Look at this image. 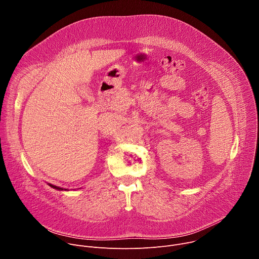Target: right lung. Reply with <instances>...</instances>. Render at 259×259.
<instances>
[{
    "instance_id": "right-lung-1",
    "label": "right lung",
    "mask_w": 259,
    "mask_h": 259,
    "mask_svg": "<svg viewBox=\"0 0 259 259\" xmlns=\"http://www.w3.org/2000/svg\"><path fill=\"white\" fill-rule=\"evenodd\" d=\"M49 186L51 187V188H53V189H55V190H58V191H67V190H65V189H62V188H59V187H56V186H53V184H51V183H48Z\"/></svg>"
}]
</instances>
